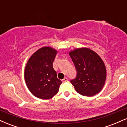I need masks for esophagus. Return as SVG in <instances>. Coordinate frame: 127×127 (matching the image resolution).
Listing matches in <instances>:
<instances>
[{"mask_svg":"<svg viewBox=\"0 0 127 127\" xmlns=\"http://www.w3.org/2000/svg\"><path fill=\"white\" fill-rule=\"evenodd\" d=\"M62 82H67L68 81V79L67 78H64L63 79H62Z\"/></svg>","mask_w":127,"mask_h":127,"instance_id":"obj_1","label":"esophagus"}]
</instances>
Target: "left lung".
<instances>
[{
    "mask_svg": "<svg viewBox=\"0 0 127 127\" xmlns=\"http://www.w3.org/2000/svg\"><path fill=\"white\" fill-rule=\"evenodd\" d=\"M77 71L76 78L70 81L81 95L91 97L100 93L106 80V68L99 55L88 48L69 52Z\"/></svg>",
    "mask_w": 127,
    "mask_h": 127,
    "instance_id": "left-lung-1",
    "label": "left lung"
}]
</instances>
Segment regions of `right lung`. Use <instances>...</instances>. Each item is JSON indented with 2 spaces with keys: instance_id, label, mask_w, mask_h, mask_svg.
<instances>
[{
  "instance_id": "obj_1",
  "label": "right lung",
  "mask_w": 127,
  "mask_h": 127,
  "mask_svg": "<svg viewBox=\"0 0 127 127\" xmlns=\"http://www.w3.org/2000/svg\"><path fill=\"white\" fill-rule=\"evenodd\" d=\"M57 51L49 46L39 49L29 59L24 70L27 88L39 98L49 99L59 91L62 81L57 76L52 63Z\"/></svg>"
}]
</instances>
